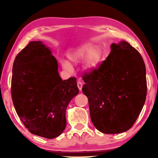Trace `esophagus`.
<instances>
[{
	"instance_id": "34e87169",
	"label": "esophagus",
	"mask_w": 158,
	"mask_h": 158,
	"mask_svg": "<svg viewBox=\"0 0 158 158\" xmlns=\"http://www.w3.org/2000/svg\"><path fill=\"white\" fill-rule=\"evenodd\" d=\"M77 88H78L80 91L82 90V88H83V83H82L81 81L77 82Z\"/></svg>"
}]
</instances>
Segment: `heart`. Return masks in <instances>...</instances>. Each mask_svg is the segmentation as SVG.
I'll use <instances>...</instances> for the list:
<instances>
[{
    "mask_svg": "<svg viewBox=\"0 0 158 158\" xmlns=\"http://www.w3.org/2000/svg\"><path fill=\"white\" fill-rule=\"evenodd\" d=\"M102 52L98 47L87 43L80 46L68 54V57L73 64H78L85 61L84 68L86 70L91 71L96 69L100 63ZM63 69L68 71L73 70L71 64L67 61H62Z\"/></svg>",
    "mask_w": 158,
    "mask_h": 158,
    "instance_id": "1",
    "label": "heart"
}]
</instances>
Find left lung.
<instances>
[{
  "mask_svg": "<svg viewBox=\"0 0 158 158\" xmlns=\"http://www.w3.org/2000/svg\"><path fill=\"white\" fill-rule=\"evenodd\" d=\"M82 90L87 96L90 118L105 134L129 130L145 102V64L137 49L125 41L111 45L98 69L85 73Z\"/></svg>",
  "mask_w": 158,
  "mask_h": 158,
  "instance_id": "8db88e82",
  "label": "left lung"
}]
</instances>
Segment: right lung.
Returning <instances> with one entry per match:
<instances>
[{
  "label": "right lung",
  "mask_w": 158,
  "mask_h": 158,
  "mask_svg": "<svg viewBox=\"0 0 158 158\" xmlns=\"http://www.w3.org/2000/svg\"><path fill=\"white\" fill-rule=\"evenodd\" d=\"M78 93L76 78L62 81L57 60L42 42H29L17 55L12 71L13 103L31 133L47 139L61 135L67 107Z\"/></svg>",
  "instance_id": "1"
}]
</instances>
